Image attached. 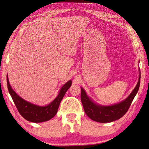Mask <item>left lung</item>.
I'll return each mask as SVG.
<instances>
[{
	"instance_id": "8db88e82",
	"label": "left lung",
	"mask_w": 149,
	"mask_h": 149,
	"mask_svg": "<svg viewBox=\"0 0 149 149\" xmlns=\"http://www.w3.org/2000/svg\"><path fill=\"white\" fill-rule=\"evenodd\" d=\"M141 72L137 85L130 95L122 101L112 105H102L95 102L87 95L85 89L81 87V100L86 114L91 119L100 123H108L114 122L122 118L129 109L133 99L139 89Z\"/></svg>"
}]
</instances>
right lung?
Here are the masks:
<instances>
[{
    "label": "right lung",
    "instance_id": "add662e5",
    "mask_svg": "<svg viewBox=\"0 0 149 149\" xmlns=\"http://www.w3.org/2000/svg\"><path fill=\"white\" fill-rule=\"evenodd\" d=\"M7 85L10 95L22 117L33 123H41L52 119L57 113L59 105L64 95L72 85V80H69L60 88L57 97L49 104L40 106L33 104L22 99L14 91L10 84L7 74Z\"/></svg>",
    "mask_w": 149,
    "mask_h": 149
}]
</instances>
